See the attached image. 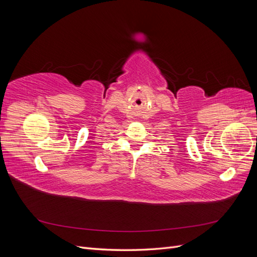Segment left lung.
I'll use <instances>...</instances> for the list:
<instances>
[{
	"instance_id": "obj_1",
	"label": "left lung",
	"mask_w": 257,
	"mask_h": 257,
	"mask_svg": "<svg viewBox=\"0 0 257 257\" xmlns=\"http://www.w3.org/2000/svg\"><path fill=\"white\" fill-rule=\"evenodd\" d=\"M256 142H257V136H256Z\"/></svg>"
}]
</instances>
